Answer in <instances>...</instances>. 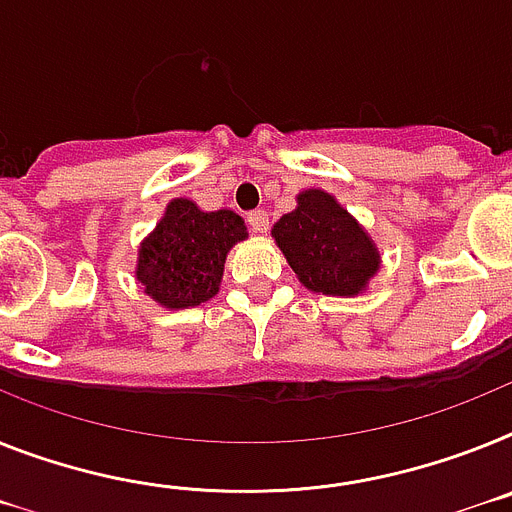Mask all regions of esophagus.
<instances>
[{
    "label": "esophagus",
    "instance_id": "esophagus-1",
    "mask_svg": "<svg viewBox=\"0 0 512 512\" xmlns=\"http://www.w3.org/2000/svg\"><path fill=\"white\" fill-rule=\"evenodd\" d=\"M247 223H249V229L255 231V234H265L270 226L268 213H265V210H252V213L247 216Z\"/></svg>",
    "mask_w": 512,
    "mask_h": 512
}]
</instances>
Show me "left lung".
Wrapping results in <instances>:
<instances>
[{
    "label": "left lung",
    "instance_id": "obj_1",
    "mask_svg": "<svg viewBox=\"0 0 512 512\" xmlns=\"http://www.w3.org/2000/svg\"><path fill=\"white\" fill-rule=\"evenodd\" d=\"M273 239L296 278L317 294H362L380 270L375 242L336 197L322 190L296 197V208L273 226Z\"/></svg>",
    "mask_w": 512,
    "mask_h": 512
}]
</instances>
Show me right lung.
<instances>
[{"label":"right lung","mask_w":512,"mask_h":512,"mask_svg":"<svg viewBox=\"0 0 512 512\" xmlns=\"http://www.w3.org/2000/svg\"><path fill=\"white\" fill-rule=\"evenodd\" d=\"M242 239L247 226L234 210L205 213L176 197L137 249L135 278L161 307H197L218 294L226 255Z\"/></svg>","instance_id":"add662e5"}]
</instances>
